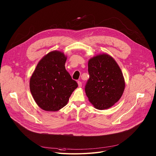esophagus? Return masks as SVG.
I'll use <instances>...</instances> for the list:
<instances>
[{"label": "esophagus", "mask_w": 156, "mask_h": 156, "mask_svg": "<svg viewBox=\"0 0 156 156\" xmlns=\"http://www.w3.org/2000/svg\"><path fill=\"white\" fill-rule=\"evenodd\" d=\"M78 86H79L80 87H81L82 86V83H81V82L80 81H78Z\"/></svg>", "instance_id": "obj_1"}]
</instances>
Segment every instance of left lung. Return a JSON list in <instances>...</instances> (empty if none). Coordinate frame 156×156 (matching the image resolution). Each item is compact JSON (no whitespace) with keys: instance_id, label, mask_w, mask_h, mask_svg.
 I'll return each mask as SVG.
<instances>
[{"instance_id":"1","label":"left lung","mask_w":156,"mask_h":156,"mask_svg":"<svg viewBox=\"0 0 156 156\" xmlns=\"http://www.w3.org/2000/svg\"><path fill=\"white\" fill-rule=\"evenodd\" d=\"M88 72L85 92L89 101L99 110L113 106L122 97L125 86L117 63L108 54H99L89 60Z\"/></svg>"}]
</instances>
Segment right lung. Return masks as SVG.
<instances>
[{
    "instance_id": "1",
    "label": "right lung",
    "mask_w": 156,
    "mask_h": 156,
    "mask_svg": "<svg viewBox=\"0 0 156 156\" xmlns=\"http://www.w3.org/2000/svg\"><path fill=\"white\" fill-rule=\"evenodd\" d=\"M66 60L63 52L52 51L41 58L31 76L30 91L36 103L44 110L55 112L63 108L78 87L65 69Z\"/></svg>"
}]
</instances>
